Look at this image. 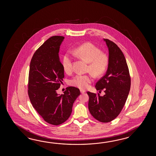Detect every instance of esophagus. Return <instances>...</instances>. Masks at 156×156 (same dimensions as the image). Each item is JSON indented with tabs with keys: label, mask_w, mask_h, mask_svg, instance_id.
<instances>
[{
	"label": "esophagus",
	"mask_w": 156,
	"mask_h": 156,
	"mask_svg": "<svg viewBox=\"0 0 156 156\" xmlns=\"http://www.w3.org/2000/svg\"><path fill=\"white\" fill-rule=\"evenodd\" d=\"M80 92H81V94H83V93H85L86 91H85L84 90L81 89L80 90Z\"/></svg>",
	"instance_id": "obj_1"
}]
</instances>
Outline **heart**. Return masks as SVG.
Segmentation results:
<instances>
[{"label": "heart", "instance_id": "b5f03b06", "mask_svg": "<svg viewBox=\"0 0 156 156\" xmlns=\"http://www.w3.org/2000/svg\"><path fill=\"white\" fill-rule=\"evenodd\" d=\"M73 54L82 60L89 62L88 70L96 76H100L106 71L109 64V56L98 47L90 42H87L77 47ZM62 66L65 72L70 73L73 70V58L69 53H66L62 58ZM93 76L89 73L87 75L77 74L70 80V85L79 89H85L93 81Z\"/></svg>", "mask_w": 156, "mask_h": 156}]
</instances>
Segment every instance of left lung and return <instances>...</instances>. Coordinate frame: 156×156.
Listing matches in <instances>:
<instances>
[{
  "label": "left lung",
  "instance_id": "left-lung-1",
  "mask_svg": "<svg viewBox=\"0 0 156 156\" xmlns=\"http://www.w3.org/2000/svg\"><path fill=\"white\" fill-rule=\"evenodd\" d=\"M109 49V64L105 75L96 83L97 90H104L105 95L87 94L88 106L92 116L102 123L116 118L123 109L129 93L131 79L126 58L119 47L113 41L104 39Z\"/></svg>",
  "mask_w": 156,
  "mask_h": 156
}]
</instances>
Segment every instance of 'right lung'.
<instances>
[{
	"instance_id": "obj_1",
	"label": "right lung",
	"mask_w": 156,
	"mask_h": 156,
	"mask_svg": "<svg viewBox=\"0 0 156 156\" xmlns=\"http://www.w3.org/2000/svg\"><path fill=\"white\" fill-rule=\"evenodd\" d=\"M64 38L50 37L36 51L30 63L28 94L30 103L44 121L54 126L69 119L80 94V90L73 86L67 87L63 95L56 93L65 76L58 56Z\"/></svg>"
}]
</instances>
